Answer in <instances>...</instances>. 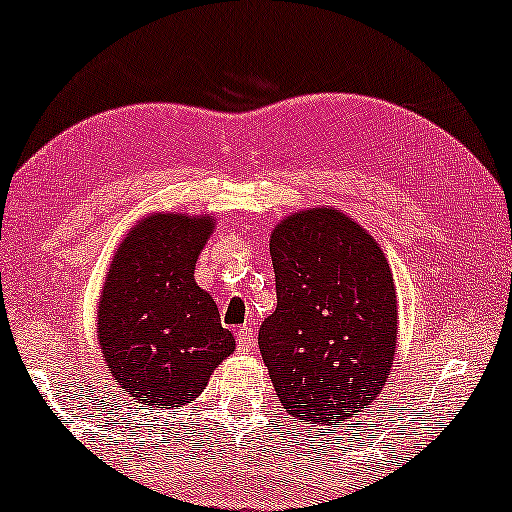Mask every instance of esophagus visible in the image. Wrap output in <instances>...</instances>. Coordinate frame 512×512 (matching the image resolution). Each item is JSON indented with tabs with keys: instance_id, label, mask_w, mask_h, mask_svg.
I'll return each mask as SVG.
<instances>
[{
	"instance_id": "esophagus-1",
	"label": "esophagus",
	"mask_w": 512,
	"mask_h": 512,
	"mask_svg": "<svg viewBox=\"0 0 512 512\" xmlns=\"http://www.w3.org/2000/svg\"><path fill=\"white\" fill-rule=\"evenodd\" d=\"M256 347V335L249 326L237 328V352H251Z\"/></svg>"
}]
</instances>
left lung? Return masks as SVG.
<instances>
[{
	"label": "left lung",
	"instance_id": "left-lung-1",
	"mask_svg": "<svg viewBox=\"0 0 512 512\" xmlns=\"http://www.w3.org/2000/svg\"><path fill=\"white\" fill-rule=\"evenodd\" d=\"M277 310L258 331L293 419L340 424L380 394L396 352V286L380 244L333 207L303 209L270 237Z\"/></svg>",
	"mask_w": 512,
	"mask_h": 512
}]
</instances>
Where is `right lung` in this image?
Here are the masks:
<instances>
[{
  "label": "right lung",
  "mask_w": 512,
  "mask_h": 512,
  "mask_svg": "<svg viewBox=\"0 0 512 512\" xmlns=\"http://www.w3.org/2000/svg\"><path fill=\"white\" fill-rule=\"evenodd\" d=\"M214 219L151 214L118 244L97 307V340L111 377L144 408H181L235 352L219 307L195 284Z\"/></svg>",
  "instance_id": "right-lung-1"
}]
</instances>
